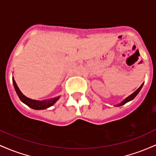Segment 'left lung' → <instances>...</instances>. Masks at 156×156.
Segmentation results:
<instances>
[{
  "label": "left lung",
  "instance_id": "left-lung-1",
  "mask_svg": "<svg viewBox=\"0 0 156 156\" xmlns=\"http://www.w3.org/2000/svg\"><path fill=\"white\" fill-rule=\"evenodd\" d=\"M142 86H143V84H142V85H141V86H140V87H139V88L137 89V90H136V91H135V92L133 93V94H131V95H130V96H129L128 97H127V98H126V99H125V100H124L123 101H122V102H121L120 104H119V105H118V106L123 105L126 104V103H127V102H128V101H131V100H133V99L134 98L136 97V96H137V94H139L140 90H141V87H142Z\"/></svg>",
  "mask_w": 156,
  "mask_h": 156
}]
</instances>
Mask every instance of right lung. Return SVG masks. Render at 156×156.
Listing matches in <instances>:
<instances>
[{
  "label": "right lung",
  "instance_id": "right-lung-1",
  "mask_svg": "<svg viewBox=\"0 0 156 156\" xmlns=\"http://www.w3.org/2000/svg\"><path fill=\"white\" fill-rule=\"evenodd\" d=\"M12 82H13L14 87H15V90H16V93L18 96V97L20 98V99L21 100L24 104H26V105H28L29 108H32V109L34 110H43L45 109V108H48L53 105L58 100L59 97H56L54 98V99H48V100H43V101H39V100H34V99H31L27 98L23 94H22L21 91L20 90V89L17 87L16 83H15L14 78H12Z\"/></svg>",
  "mask_w": 156,
  "mask_h": 156
}]
</instances>
